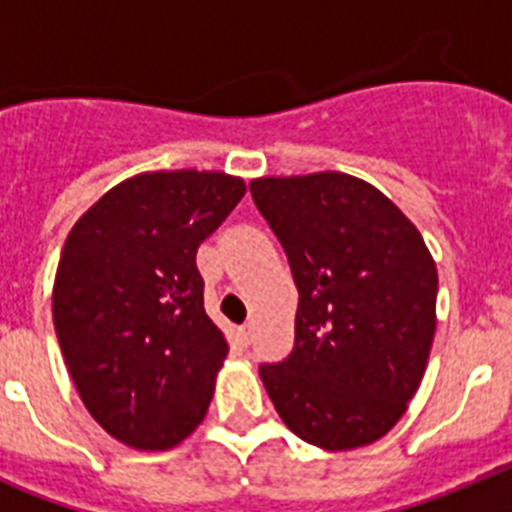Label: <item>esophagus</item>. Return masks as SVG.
Returning <instances> with one entry per match:
<instances>
[{
  "instance_id": "esophagus-1",
  "label": "esophagus",
  "mask_w": 512,
  "mask_h": 512,
  "mask_svg": "<svg viewBox=\"0 0 512 512\" xmlns=\"http://www.w3.org/2000/svg\"><path fill=\"white\" fill-rule=\"evenodd\" d=\"M238 341H241L243 348L251 343V325H241V328H238Z\"/></svg>"
}]
</instances>
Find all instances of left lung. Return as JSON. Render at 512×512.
<instances>
[{
	"instance_id": "obj_1",
	"label": "left lung",
	"mask_w": 512,
	"mask_h": 512,
	"mask_svg": "<svg viewBox=\"0 0 512 512\" xmlns=\"http://www.w3.org/2000/svg\"><path fill=\"white\" fill-rule=\"evenodd\" d=\"M251 194L300 292L295 348L261 364V382L302 441L369 446L395 428L425 374L436 261L405 212L351 174L261 176Z\"/></svg>"
}]
</instances>
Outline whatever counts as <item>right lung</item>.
I'll return each instance as SVG.
<instances>
[{"label": "right lung", "instance_id": "add662e5", "mask_svg": "<svg viewBox=\"0 0 512 512\" xmlns=\"http://www.w3.org/2000/svg\"><path fill=\"white\" fill-rule=\"evenodd\" d=\"M246 184L146 171L102 194L63 243L53 325L81 402L130 449H174L205 420L228 341L205 312L197 248Z\"/></svg>", "mask_w": 512, "mask_h": 512}]
</instances>
